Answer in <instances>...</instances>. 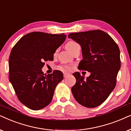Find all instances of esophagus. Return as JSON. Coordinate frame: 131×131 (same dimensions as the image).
I'll use <instances>...</instances> for the list:
<instances>
[{
    "label": "esophagus",
    "instance_id": "34e87169",
    "mask_svg": "<svg viewBox=\"0 0 131 131\" xmlns=\"http://www.w3.org/2000/svg\"><path fill=\"white\" fill-rule=\"evenodd\" d=\"M68 75H69V74H68V73H64L63 74L64 78H67Z\"/></svg>",
    "mask_w": 131,
    "mask_h": 131
}]
</instances>
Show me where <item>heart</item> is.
<instances>
[{"label": "heart", "mask_w": 131, "mask_h": 131, "mask_svg": "<svg viewBox=\"0 0 131 131\" xmlns=\"http://www.w3.org/2000/svg\"><path fill=\"white\" fill-rule=\"evenodd\" d=\"M77 46H79V45H78L77 43L75 42H74V41H69L67 43V49L69 51H70L71 52L72 51V50H74L75 48L77 47ZM59 69H60V70H62V71H64V72H66V71H68L69 70H71V67H70V66H67V65L59 66Z\"/></svg>", "instance_id": "1"}]
</instances>
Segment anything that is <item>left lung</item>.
<instances>
[{
  "label": "left lung",
  "mask_w": 131,
  "mask_h": 131,
  "mask_svg": "<svg viewBox=\"0 0 131 131\" xmlns=\"http://www.w3.org/2000/svg\"><path fill=\"white\" fill-rule=\"evenodd\" d=\"M69 38L79 43L83 60L80 70L90 72L85 79L78 72L73 74L76 83L71 89L75 100L88 108H95L105 101L114 90L120 69V50L113 38L100 30L72 33Z\"/></svg>",
  "instance_id": "1"
}]
</instances>
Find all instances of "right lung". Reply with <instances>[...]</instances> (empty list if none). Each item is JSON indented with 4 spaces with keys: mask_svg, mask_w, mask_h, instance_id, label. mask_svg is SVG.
<instances>
[{
    "mask_svg": "<svg viewBox=\"0 0 131 131\" xmlns=\"http://www.w3.org/2000/svg\"><path fill=\"white\" fill-rule=\"evenodd\" d=\"M67 35L34 32L23 36L11 50L9 59V81L19 101L33 110L47 107L53 99L62 72L42 71L45 62L53 60V54Z\"/></svg>",
    "mask_w": 131,
    "mask_h": 131,
    "instance_id": "right-lung-1",
    "label": "right lung"
}]
</instances>
